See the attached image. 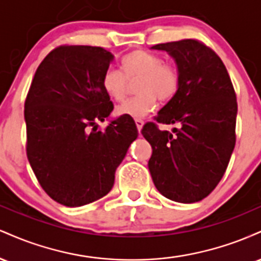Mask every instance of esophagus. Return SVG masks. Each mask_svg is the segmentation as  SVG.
I'll use <instances>...</instances> for the list:
<instances>
[{
  "instance_id": "esophagus-1",
  "label": "esophagus",
  "mask_w": 261,
  "mask_h": 261,
  "mask_svg": "<svg viewBox=\"0 0 261 261\" xmlns=\"http://www.w3.org/2000/svg\"><path fill=\"white\" fill-rule=\"evenodd\" d=\"M135 122H136L137 130H139V133H140V131L142 130V126H143V120H141V119H136V120H135Z\"/></svg>"
}]
</instances>
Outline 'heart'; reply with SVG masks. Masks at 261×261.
<instances>
[{
	"mask_svg": "<svg viewBox=\"0 0 261 261\" xmlns=\"http://www.w3.org/2000/svg\"><path fill=\"white\" fill-rule=\"evenodd\" d=\"M122 72L108 68L101 76V88L115 101L124 100L127 92V80L139 79L136 92L139 95L116 107L118 115L143 118L151 113L160 100H169L179 87V73L174 66L163 64V59L155 54L135 50L121 60Z\"/></svg>",
	"mask_w": 261,
	"mask_h": 261,
	"instance_id": "obj_1",
	"label": "heart"
}]
</instances>
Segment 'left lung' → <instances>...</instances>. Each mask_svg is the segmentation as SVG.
Wrapping results in <instances>:
<instances>
[{
    "label": "left lung",
    "mask_w": 261,
    "mask_h": 261,
    "mask_svg": "<svg viewBox=\"0 0 261 261\" xmlns=\"http://www.w3.org/2000/svg\"><path fill=\"white\" fill-rule=\"evenodd\" d=\"M151 49L168 53L179 73L178 91L155 120L180 127L169 133L154 122L143 126L141 133L152 146L149 173L167 199L201 201L222 179L234 149V88L222 60L200 41L184 39Z\"/></svg>",
    "instance_id": "left-lung-1"
}]
</instances>
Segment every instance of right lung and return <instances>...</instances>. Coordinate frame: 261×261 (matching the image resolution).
I'll return each mask as SVG.
<instances>
[{
    "label": "right lung",
    "instance_id": "1",
    "mask_svg": "<svg viewBox=\"0 0 261 261\" xmlns=\"http://www.w3.org/2000/svg\"><path fill=\"white\" fill-rule=\"evenodd\" d=\"M113 59L98 46L56 47L39 65L27 95L28 161L45 193L67 207L112 190L115 170L139 135L127 115L98 130L114 109L101 88Z\"/></svg>",
    "mask_w": 261,
    "mask_h": 261
}]
</instances>
